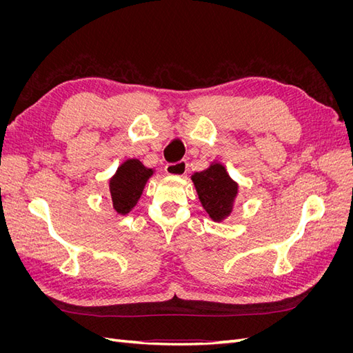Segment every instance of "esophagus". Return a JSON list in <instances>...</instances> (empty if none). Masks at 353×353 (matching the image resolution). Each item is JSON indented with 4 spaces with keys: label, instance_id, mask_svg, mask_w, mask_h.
<instances>
[{
    "label": "esophagus",
    "instance_id": "34e87169",
    "mask_svg": "<svg viewBox=\"0 0 353 353\" xmlns=\"http://www.w3.org/2000/svg\"><path fill=\"white\" fill-rule=\"evenodd\" d=\"M165 170H166V174H169V175L183 176L187 172L185 160H179V162H176V163H168L165 166Z\"/></svg>",
    "mask_w": 353,
    "mask_h": 353
}]
</instances>
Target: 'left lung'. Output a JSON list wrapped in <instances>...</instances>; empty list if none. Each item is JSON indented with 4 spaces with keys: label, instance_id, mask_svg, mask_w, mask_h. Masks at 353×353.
I'll return each instance as SVG.
<instances>
[{
    "label": "left lung",
    "instance_id": "left-lung-1",
    "mask_svg": "<svg viewBox=\"0 0 353 353\" xmlns=\"http://www.w3.org/2000/svg\"><path fill=\"white\" fill-rule=\"evenodd\" d=\"M199 199L213 221H222L232 206L237 194V184L225 172L222 165H212L203 172H196L193 176Z\"/></svg>",
    "mask_w": 353,
    "mask_h": 353
}]
</instances>
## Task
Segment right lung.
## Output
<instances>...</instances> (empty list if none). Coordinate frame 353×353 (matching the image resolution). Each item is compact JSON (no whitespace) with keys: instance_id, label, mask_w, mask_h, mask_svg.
<instances>
[{"instance_id":"right-lung-1","label":"right lung","mask_w":353,"mask_h":353,"mask_svg":"<svg viewBox=\"0 0 353 353\" xmlns=\"http://www.w3.org/2000/svg\"><path fill=\"white\" fill-rule=\"evenodd\" d=\"M152 174L153 169H147L140 160L132 159L122 163L109 184L113 208L122 215L130 212L137 205L144 184Z\"/></svg>"}]
</instances>
